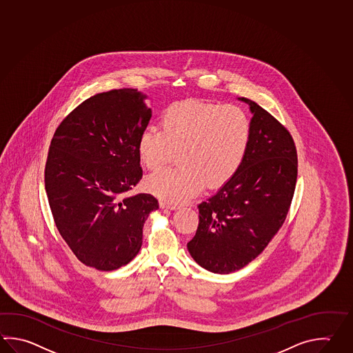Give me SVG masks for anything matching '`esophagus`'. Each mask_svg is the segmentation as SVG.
Wrapping results in <instances>:
<instances>
[{
	"mask_svg": "<svg viewBox=\"0 0 353 353\" xmlns=\"http://www.w3.org/2000/svg\"><path fill=\"white\" fill-rule=\"evenodd\" d=\"M159 206L162 208V209H170V210H176L179 206L177 205H173V203H168L167 201H161L159 202Z\"/></svg>",
	"mask_w": 353,
	"mask_h": 353,
	"instance_id": "34e87169",
	"label": "esophagus"
}]
</instances>
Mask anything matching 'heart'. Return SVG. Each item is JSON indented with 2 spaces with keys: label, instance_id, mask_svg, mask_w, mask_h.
I'll return each mask as SVG.
<instances>
[{
  "label": "heart",
  "instance_id": "b5f03b06",
  "mask_svg": "<svg viewBox=\"0 0 353 353\" xmlns=\"http://www.w3.org/2000/svg\"><path fill=\"white\" fill-rule=\"evenodd\" d=\"M161 130L139 136L138 154L148 170L170 163L177 152L180 165L151 174L145 185L152 194L179 203L206 188L230 181L244 162L252 124L244 110L232 104L202 101L174 103L159 121Z\"/></svg>",
  "mask_w": 353,
  "mask_h": 353
}]
</instances>
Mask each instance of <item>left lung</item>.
<instances>
[{"label":"left lung","instance_id":"left-lung-1","mask_svg":"<svg viewBox=\"0 0 353 353\" xmlns=\"http://www.w3.org/2000/svg\"><path fill=\"white\" fill-rule=\"evenodd\" d=\"M250 143L235 176L201 202L199 226L188 249L216 274L240 270L263 252L279 231L294 194L298 159L289 130L255 101Z\"/></svg>","mask_w":353,"mask_h":353}]
</instances>
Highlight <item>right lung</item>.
Here are the masks:
<instances>
[{
  "label": "right lung",
  "instance_id": "right-lung-1",
  "mask_svg": "<svg viewBox=\"0 0 353 353\" xmlns=\"http://www.w3.org/2000/svg\"><path fill=\"white\" fill-rule=\"evenodd\" d=\"M145 95L123 88L95 94L65 117L51 139L45 190L55 225L85 265L103 272L137 255L159 201L127 196L143 176L138 141L151 119Z\"/></svg>",
  "mask_w": 353,
  "mask_h": 353
}]
</instances>
